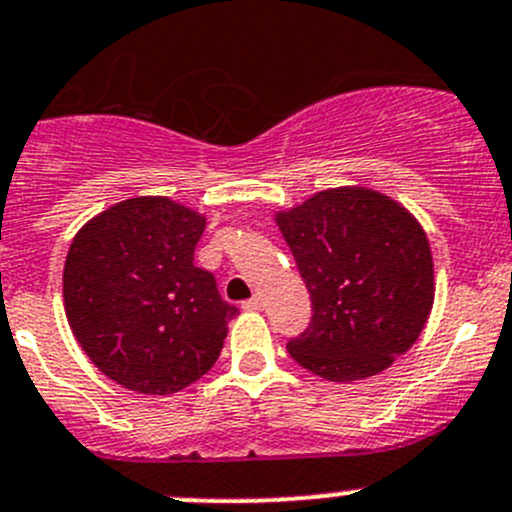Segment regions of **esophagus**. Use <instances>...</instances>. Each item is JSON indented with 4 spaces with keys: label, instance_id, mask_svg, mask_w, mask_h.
<instances>
[{
    "label": "esophagus",
    "instance_id": "obj_1",
    "mask_svg": "<svg viewBox=\"0 0 512 512\" xmlns=\"http://www.w3.org/2000/svg\"><path fill=\"white\" fill-rule=\"evenodd\" d=\"M262 305H265V300H262L260 295H255V297H250V300L242 302V307H245V310H250V312L262 310Z\"/></svg>",
    "mask_w": 512,
    "mask_h": 512
}]
</instances>
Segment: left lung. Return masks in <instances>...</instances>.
Segmentation results:
<instances>
[{
	"label": "left lung",
	"instance_id": "8db88e82",
	"mask_svg": "<svg viewBox=\"0 0 512 512\" xmlns=\"http://www.w3.org/2000/svg\"><path fill=\"white\" fill-rule=\"evenodd\" d=\"M312 322L287 342L292 360L330 382L388 370L423 332L435 300L428 235L418 217L370 187H330L275 212Z\"/></svg>",
	"mask_w": 512,
	"mask_h": 512
}]
</instances>
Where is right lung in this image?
<instances>
[{
  "instance_id": "obj_1",
  "label": "right lung",
  "mask_w": 512,
  "mask_h": 512,
  "mask_svg": "<svg viewBox=\"0 0 512 512\" xmlns=\"http://www.w3.org/2000/svg\"><path fill=\"white\" fill-rule=\"evenodd\" d=\"M207 217L162 195L130 197L84 222L64 260L67 322L117 385L172 395L220 357L235 307L195 267Z\"/></svg>"
}]
</instances>
